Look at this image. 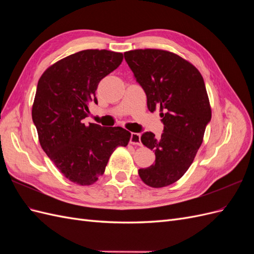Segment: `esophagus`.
Masks as SVG:
<instances>
[{"instance_id": "34e87169", "label": "esophagus", "mask_w": 254, "mask_h": 254, "mask_svg": "<svg viewBox=\"0 0 254 254\" xmlns=\"http://www.w3.org/2000/svg\"><path fill=\"white\" fill-rule=\"evenodd\" d=\"M130 143L133 144V145H139V146H141V145H142V142H141V134H140V133L132 132V133H131V137H130Z\"/></svg>"}]
</instances>
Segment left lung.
Instances as JSON below:
<instances>
[{
	"mask_svg": "<svg viewBox=\"0 0 254 254\" xmlns=\"http://www.w3.org/2000/svg\"><path fill=\"white\" fill-rule=\"evenodd\" d=\"M124 57L145 91L148 110L160 109L164 125L160 139L152 132L142 134L143 145L155 151L156 163L140 168L139 176L153 189L171 186L193 163L211 121L203 78L195 65L170 51L139 49Z\"/></svg>",
	"mask_w": 254,
	"mask_h": 254,
	"instance_id": "obj_1",
	"label": "left lung"
}]
</instances>
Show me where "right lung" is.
Wrapping results in <instances>:
<instances>
[{
  "label": "right lung",
  "instance_id": "right-lung-1",
  "mask_svg": "<svg viewBox=\"0 0 254 254\" xmlns=\"http://www.w3.org/2000/svg\"><path fill=\"white\" fill-rule=\"evenodd\" d=\"M122 61V53L84 50L58 60L38 81L32 117L41 147L66 179L82 187L94 184L112 152L131 137L122 127L81 122L89 102L97 104L99 81Z\"/></svg>",
  "mask_w": 254,
  "mask_h": 254
}]
</instances>
